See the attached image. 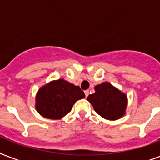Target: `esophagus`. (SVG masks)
<instances>
[{
	"label": "esophagus",
	"instance_id": "34e87169",
	"mask_svg": "<svg viewBox=\"0 0 160 160\" xmlns=\"http://www.w3.org/2000/svg\"><path fill=\"white\" fill-rule=\"evenodd\" d=\"M85 97H87L89 95V90H85Z\"/></svg>",
	"mask_w": 160,
	"mask_h": 160
}]
</instances>
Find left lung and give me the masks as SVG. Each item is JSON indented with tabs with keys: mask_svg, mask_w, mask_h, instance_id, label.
<instances>
[{
	"mask_svg": "<svg viewBox=\"0 0 160 160\" xmlns=\"http://www.w3.org/2000/svg\"><path fill=\"white\" fill-rule=\"evenodd\" d=\"M95 92L87 97L94 109L100 116L109 120H115L124 114L127 97L111 84L104 82L95 87Z\"/></svg>",
	"mask_w": 160,
	"mask_h": 160,
	"instance_id": "obj_1",
	"label": "left lung"
}]
</instances>
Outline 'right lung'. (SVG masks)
<instances>
[{
  "instance_id": "add662e5",
  "label": "right lung",
  "mask_w": 160,
  "mask_h": 160,
  "mask_svg": "<svg viewBox=\"0 0 160 160\" xmlns=\"http://www.w3.org/2000/svg\"><path fill=\"white\" fill-rule=\"evenodd\" d=\"M85 97V93L79 86L60 79L51 81L39 90L36 108L42 116L59 119L71 110L78 100Z\"/></svg>"
}]
</instances>
